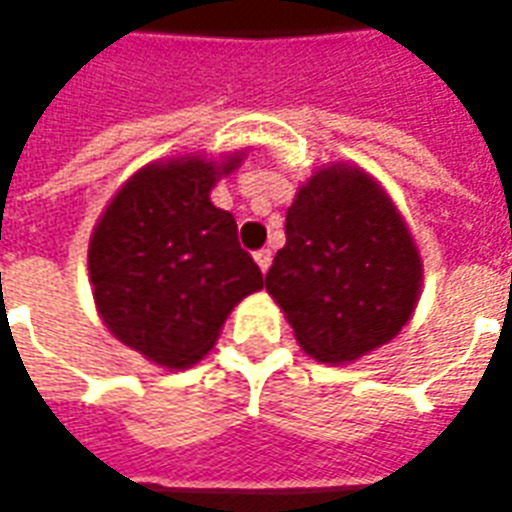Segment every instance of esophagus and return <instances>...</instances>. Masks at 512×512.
<instances>
[{
    "instance_id": "esophagus-1",
    "label": "esophagus",
    "mask_w": 512,
    "mask_h": 512,
    "mask_svg": "<svg viewBox=\"0 0 512 512\" xmlns=\"http://www.w3.org/2000/svg\"><path fill=\"white\" fill-rule=\"evenodd\" d=\"M255 260H257V266H260V271L266 274L268 268H271V249H257Z\"/></svg>"
}]
</instances>
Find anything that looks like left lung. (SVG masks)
I'll use <instances>...</instances> for the list:
<instances>
[{
    "instance_id": "left-lung-1",
    "label": "left lung",
    "mask_w": 512,
    "mask_h": 512,
    "mask_svg": "<svg viewBox=\"0 0 512 512\" xmlns=\"http://www.w3.org/2000/svg\"><path fill=\"white\" fill-rule=\"evenodd\" d=\"M417 246L384 191L362 169H321L285 216V246L266 290L318 362H354L389 343L414 312Z\"/></svg>"
}]
</instances>
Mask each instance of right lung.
Wrapping results in <instances>:
<instances>
[{
	"mask_svg": "<svg viewBox=\"0 0 512 512\" xmlns=\"http://www.w3.org/2000/svg\"><path fill=\"white\" fill-rule=\"evenodd\" d=\"M213 183L216 167L202 158L150 164L117 191L90 241L109 332L169 370L200 362L235 304L263 288L233 213L211 202Z\"/></svg>",
	"mask_w": 512,
	"mask_h": 512,
	"instance_id": "right-lung-1",
	"label": "right lung"
}]
</instances>
